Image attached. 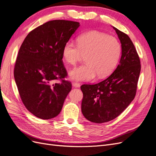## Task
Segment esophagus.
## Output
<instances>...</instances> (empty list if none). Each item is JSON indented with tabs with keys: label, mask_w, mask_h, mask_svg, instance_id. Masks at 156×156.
I'll return each instance as SVG.
<instances>
[{
	"label": "esophagus",
	"mask_w": 156,
	"mask_h": 156,
	"mask_svg": "<svg viewBox=\"0 0 156 156\" xmlns=\"http://www.w3.org/2000/svg\"><path fill=\"white\" fill-rule=\"evenodd\" d=\"M73 86L74 87H80V84L78 82H73Z\"/></svg>",
	"instance_id": "34e87169"
}]
</instances>
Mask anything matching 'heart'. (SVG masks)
<instances>
[{"instance_id":"b5f03b06","label":"heart","mask_w":156,"mask_h":156,"mask_svg":"<svg viewBox=\"0 0 156 156\" xmlns=\"http://www.w3.org/2000/svg\"><path fill=\"white\" fill-rule=\"evenodd\" d=\"M77 45L67 42L62 48V58L74 66L84 56L85 63L69 73L71 79L89 81L107 76L116 67L121 53V45L112 36L97 31L85 32L77 38Z\"/></svg>"}]
</instances>
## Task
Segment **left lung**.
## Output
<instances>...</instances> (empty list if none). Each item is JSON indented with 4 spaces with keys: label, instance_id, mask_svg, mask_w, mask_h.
<instances>
[{
    "label": "left lung",
    "instance_id": "left-lung-1",
    "mask_svg": "<svg viewBox=\"0 0 156 156\" xmlns=\"http://www.w3.org/2000/svg\"><path fill=\"white\" fill-rule=\"evenodd\" d=\"M122 44V56L113 73L102 82L81 86L82 112L93 123H102L122 113L136 96L141 71L140 57L127 34L113 27Z\"/></svg>",
    "mask_w": 156,
    "mask_h": 156
}]
</instances>
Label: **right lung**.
Segmentation results:
<instances>
[{"instance_id":"obj_1","label":"right lung","mask_w":156,"mask_h":156,"mask_svg":"<svg viewBox=\"0 0 156 156\" xmlns=\"http://www.w3.org/2000/svg\"><path fill=\"white\" fill-rule=\"evenodd\" d=\"M80 23L51 20L29 33L19 49L14 77L20 98L36 117L49 119L58 115L72 89L63 64L62 48ZM60 79L61 83H55Z\"/></svg>"}]
</instances>
